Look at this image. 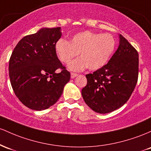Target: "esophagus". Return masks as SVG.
<instances>
[{
    "mask_svg": "<svg viewBox=\"0 0 151 151\" xmlns=\"http://www.w3.org/2000/svg\"><path fill=\"white\" fill-rule=\"evenodd\" d=\"M77 76H78V74L75 73H70V78H75Z\"/></svg>",
    "mask_w": 151,
    "mask_h": 151,
    "instance_id": "1",
    "label": "esophagus"
}]
</instances>
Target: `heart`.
<instances>
[{"instance_id": "heart-1", "label": "heart", "mask_w": 151, "mask_h": 151, "mask_svg": "<svg viewBox=\"0 0 151 151\" xmlns=\"http://www.w3.org/2000/svg\"><path fill=\"white\" fill-rule=\"evenodd\" d=\"M115 47L116 40L112 35L86 30L73 35L69 41L63 38L58 40L55 50L59 60L65 64L80 53L81 57L68 65L71 70L79 71L87 67L96 70L107 63Z\"/></svg>"}]
</instances>
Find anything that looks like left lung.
<instances>
[{
	"label": "left lung",
	"instance_id": "8db88e82",
	"mask_svg": "<svg viewBox=\"0 0 151 151\" xmlns=\"http://www.w3.org/2000/svg\"><path fill=\"white\" fill-rule=\"evenodd\" d=\"M106 65L87 74L81 91L85 103L95 112L106 114L123 106L129 99L138 76V53L123 35Z\"/></svg>",
	"mask_w": 151,
	"mask_h": 151
}]
</instances>
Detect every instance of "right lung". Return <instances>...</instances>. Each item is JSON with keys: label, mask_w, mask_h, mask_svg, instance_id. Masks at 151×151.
<instances>
[{"label": "right lung", "mask_w": 151, "mask_h": 151, "mask_svg": "<svg viewBox=\"0 0 151 151\" xmlns=\"http://www.w3.org/2000/svg\"><path fill=\"white\" fill-rule=\"evenodd\" d=\"M60 27L42 28L17 44L9 60V77L16 96L26 107L43 111L58 101L70 74L58 58L55 44ZM61 69L60 73L56 70Z\"/></svg>", "instance_id": "right-lung-1"}]
</instances>
